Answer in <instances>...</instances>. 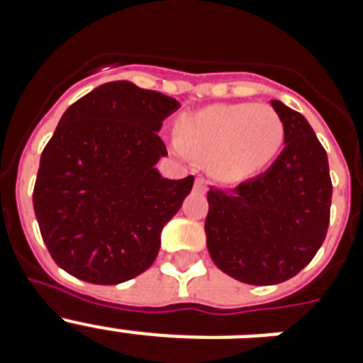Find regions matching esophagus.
<instances>
[{
  "instance_id": "esophagus-1",
  "label": "esophagus",
  "mask_w": 363,
  "mask_h": 363,
  "mask_svg": "<svg viewBox=\"0 0 363 363\" xmlns=\"http://www.w3.org/2000/svg\"><path fill=\"white\" fill-rule=\"evenodd\" d=\"M194 187H196V191H200V192L207 191V184H205L203 178H198L196 184H194Z\"/></svg>"
}]
</instances>
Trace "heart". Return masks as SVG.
Instances as JSON below:
<instances>
[{
	"label": "heart",
	"instance_id": "1",
	"mask_svg": "<svg viewBox=\"0 0 363 363\" xmlns=\"http://www.w3.org/2000/svg\"><path fill=\"white\" fill-rule=\"evenodd\" d=\"M284 143V121L271 105L221 104L179 118L171 145L182 158L209 160L225 182L249 178L269 165Z\"/></svg>",
	"mask_w": 363,
	"mask_h": 363
}]
</instances>
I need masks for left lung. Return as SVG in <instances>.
<instances>
[{
	"mask_svg": "<svg viewBox=\"0 0 363 363\" xmlns=\"http://www.w3.org/2000/svg\"><path fill=\"white\" fill-rule=\"evenodd\" d=\"M285 147L267 171L236 187H211L207 249L218 269L251 285L296 277L318 252L331 214L327 152L309 121L278 99Z\"/></svg>",
	"mask_w": 363,
	"mask_h": 363,
	"instance_id": "left-lung-1",
	"label": "left lung"
}]
</instances>
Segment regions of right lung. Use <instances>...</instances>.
Segmentation results:
<instances>
[{
  "mask_svg": "<svg viewBox=\"0 0 363 363\" xmlns=\"http://www.w3.org/2000/svg\"><path fill=\"white\" fill-rule=\"evenodd\" d=\"M174 98L111 82L70 105L45 145L32 203L41 238L63 271L116 285L154 264L167 221L194 176L167 179L162 121Z\"/></svg>",
  "mask_w": 363,
  "mask_h": 363,
  "instance_id": "obj_1",
  "label": "right lung"
}]
</instances>
